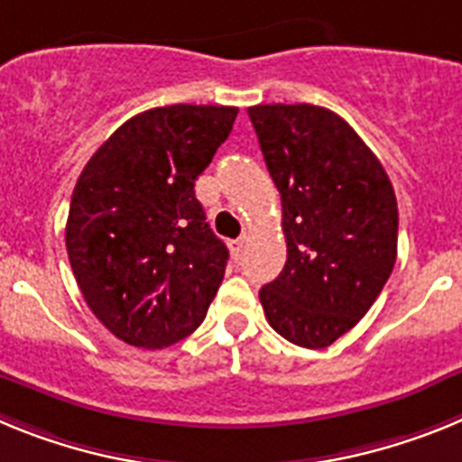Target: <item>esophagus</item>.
I'll return each mask as SVG.
<instances>
[{
  "label": "esophagus",
  "instance_id": "1",
  "mask_svg": "<svg viewBox=\"0 0 462 462\" xmlns=\"http://www.w3.org/2000/svg\"><path fill=\"white\" fill-rule=\"evenodd\" d=\"M244 246H246V235L239 236V239H232V242H230L232 255H235V258H239V255H242V251H244Z\"/></svg>",
  "mask_w": 462,
  "mask_h": 462
}]
</instances>
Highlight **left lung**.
<instances>
[{
    "instance_id": "obj_1",
    "label": "left lung",
    "mask_w": 462,
    "mask_h": 462,
    "mask_svg": "<svg viewBox=\"0 0 462 462\" xmlns=\"http://www.w3.org/2000/svg\"><path fill=\"white\" fill-rule=\"evenodd\" d=\"M281 192L288 258L260 288L270 326L288 342L326 348L379 298L398 255L391 179L346 120L314 104L248 109Z\"/></svg>"
}]
</instances>
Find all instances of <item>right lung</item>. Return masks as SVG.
Segmentation results:
<instances>
[{"label":"right lung","instance_id":"right-lung-1","mask_svg":"<svg viewBox=\"0 0 462 462\" xmlns=\"http://www.w3.org/2000/svg\"><path fill=\"white\" fill-rule=\"evenodd\" d=\"M239 109L171 104L118 127L88 160L67 218V254L88 307L130 346L164 348L207 316L227 246L195 181Z\"/></svg>","mask_w":462,"mask_h":462}]
</instances>
